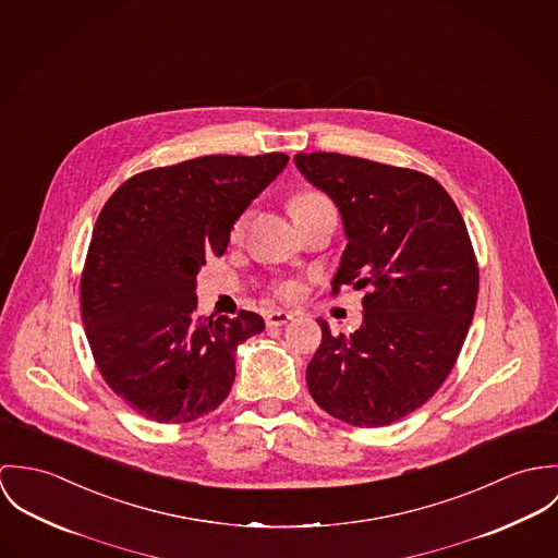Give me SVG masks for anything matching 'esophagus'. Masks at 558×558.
I'll return each mask as SVG.
<instances>
[{"instance_id": "obj_1", "label": "esophagus", "mask_w": 558, "mask_h": 558, "mask_svg": "<svg viewBox=\"0 0 558 558\" xmlns=\"http://www.w3.org/2000/svg\"><path fill=\"white\" fill-rule=\"evenodd\" d=\"M291 318H293L291 312L274 310V312H269V314L265 316V323H267V327H282V325H287Z\"/></svg>"}]
</instances>
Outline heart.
I'll return each mask as SVG.
<instances>
[{
    "label": "heart",
    "mask_w": 558,
    "mask_h": 558,
    "mask_svg": "<svg viewBox=\"0 0 558 558\" xmlns=\"http://www.w3.org/2000/svg\"><path fill=\"white\" fill-rule=\"evenodd\" d=\"M325 196L323 194H318V192H302V194H298L293 201H291V211H300V209H304V207H308V205H314V203H318V201H323ZM244 227H246V216H242L235 225H233V238H240L242 233H244ZM278 295L280 298H293L295 295V287L293 284H280L278 287Z\"/></svg>",
    "instance_id": "b5f03b06"
}]
</instances>
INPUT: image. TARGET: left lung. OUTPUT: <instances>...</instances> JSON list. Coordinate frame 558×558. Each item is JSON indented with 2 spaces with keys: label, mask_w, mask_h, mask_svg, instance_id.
<instances>
[{
  "label": "left lung",
  "mask_w": 558,
  "mask_h": 558,
  "mask_svg": "<svg viewBox=\"0 0 558 558\" xmlns=\"http://www.w3.org/2000/svg\"><path fill=\"white\" fill-rule=\"evenodd\" d=\"M295 167L342 216L333 291L368 289L355 333L318 320L310 396L351 426H389L433 398L464 344L480 291L466 225L426 173L327 151L298 154Z\"/></svg>",
  "instance_id": "obj_1"
}]
</instances>
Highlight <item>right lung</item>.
Wrapping results in <instances>:
<instances>
[{
  "mask_svg": "<svg viewBox=\"0 0 558 558\" xmlns=\"http://www.w3.org/2000/svg\"><path fill=\"white\" fill-rule=\"evenodd\" d=\"M287 154L201 156L143 171L102 207L81 274V314L96 366L138 415L186 424L211 413L235 380V351L263 316L196 314V274L225 254L250 203Z\"/></svg>",
  "mask_w": 558,
  "mask_h": 558,
  "instance_id": "right-lung-1",
  "label": "right lung"
}]
</instances>
